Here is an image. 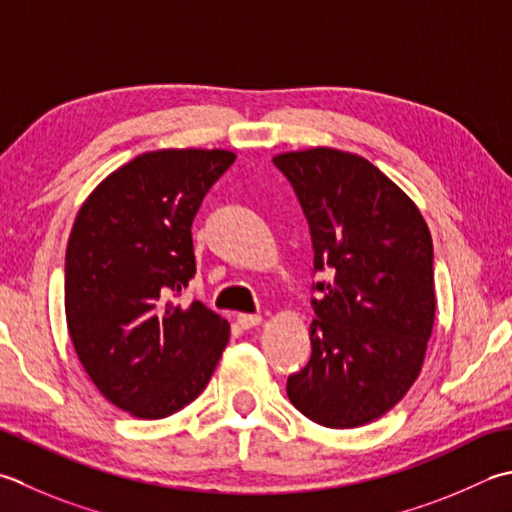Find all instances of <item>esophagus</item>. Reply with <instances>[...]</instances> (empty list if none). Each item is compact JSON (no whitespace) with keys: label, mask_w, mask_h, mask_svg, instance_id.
I'll use <instances>...</instances> for the list:
<instances>
[{"label":"esophagus","mask_w":512,"mask_h":512,"mask_svg":"<svg viewBox=\"0 0 512 512\" xmlns=\"http://www.w3.org/2000/svg\"><path fill=\"white\" fill-rule=\"evenodd\" d=\"M237 324L242 326L244 330H248V328H255V326L262 324V317H259V315H248V313H239L237 315Z\"/></svg>","instance_id":"1"}]
</instances>
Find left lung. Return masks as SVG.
<instances>
[{"label": "left lung", "instance_id": "left-lung-1", "mask_svg": "<svg viewBox=\"0 0 512 512\" xmlns=\"http://www.w3.org/2000/svg\"><path fill=\"white\" fill-rule=\"evenodd\" d=\"M304 208L317 284L313 353L288 377L290 404L326 428L386 415L422 373L435 324L433 239L422 213L362 155L315 146L273 157Z\"/></svg>", "mask_w": 512, "mask_h": 512}]
</instances>
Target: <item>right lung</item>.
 Masks as SVG:
<instances>
[{"label": "right lung", "instance_id": "add662e5", "mask_svg": "<svg viewBox=\"0 0 512 512\" xmlns=\"http://www.w3.org/2000/svg\"><path fill=\"white\" fill-rule=\"evenodd\" d=\"M235 157L150 150L99 182L75 217L64 277L70 342L99 393L133 417L188 406L228 344L222 315L175 297L195 275L190 226Z\"/></svg>", "mask_w": 512, "mask_h": 512}]
</instances>
